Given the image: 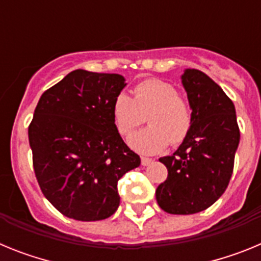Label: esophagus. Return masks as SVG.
Listing matches in <instances>:
<instances>
[{
	"label": "esophagus",
	"instance_id": "obj_1",
	"mask_svg": "<svg viewBox=\"0 0 261 261\" xmlns=\"http://www.w3.org/2000/svg\"><path fill=\"white\" fill-rule=\"evenodd\" d=\"M153 162H154V159H151V158H146V156H142L141 158L142 166H149V165H151Z\"/></svg>",
	"mask_w": 261,
	"mask_h": 261
}]
</instances>
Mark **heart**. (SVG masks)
Returning <instances> with one entry per match:
<instances>
[{
	"mask_svg": "<svg viewBox=\"0 0 261 261\" xmlns=\"http://www.w3.org/2000/svg\"><path fill=\"white\" fill-rule=\"evenodd\" d=\"M145 115L149 126L128 138L129 146L141 154L159 153L170 142L179 145L192 126L190 107L177 96V90L155 78L140 82L133 90V96L121 91L112 102V119L121 136L137 128Z\"/></svg>",
	"mask_w": 261,
	"mask_h": 261,
	"instance_id": "1",
	"label": "heart"
}]
</instances>
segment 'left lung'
<instances>
[{"mask_svg": "<svg viewBox=\"0 0 261 261\" xmlns=\"http://www.w3.org/2000/svg\"><path fill=\"white\" fill-rule=\"evenodd\" d=\"M180 78L192 126L172 155L159 158L168 176L155 197L167 213L193 214L213 205L229 186L241 133L234 103L209 75L186 69Z\"/></svg>", "mask_w": 261, "mask_h": 261, "instance_id": "obj_1", "label": "left lung"}]
</instances>
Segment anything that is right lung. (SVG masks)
<instances>
[{
    "instance_id": "obj_1",
    "label": "right lung",
    "mask_w": 261,
    "mask_h": 261,
    "mask_svg": "<svg viewBox=\"0 0 261 261\" xmlns=\"http://www.w3.org/2000/svg\"><path fill=\"white\" fill-rule=\"evenodd\" d=\"M125 86L123 75L77 69L39 99L29 126L34 170L45 199L69 218L112 216L117 181L141 163L112 119V102Z\"/></svg>"
}]
</instances>
